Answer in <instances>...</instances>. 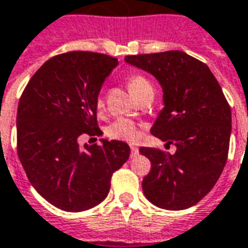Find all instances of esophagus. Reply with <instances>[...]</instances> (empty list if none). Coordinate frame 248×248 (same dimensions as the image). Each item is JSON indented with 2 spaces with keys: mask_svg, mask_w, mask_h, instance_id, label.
<instances>
[{
  "mask_svg": "<svg viewBox=\"0 0 248 248\" xmlns=\"http://www.w3.org/2000/svg\"><path fill=\"white\" fill-rule=\"evenodd\" d=\"M138 153H139V149H138L136 146H131V157L138 155Z\"/></svg>",
  "mask_w": 248,
  "mask_h": 248,
  "instance_id": "34e87169",
  "label": "esophagus"
}]
</instances>
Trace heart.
<instances>
[{
  "instance_id": "heart-1",
  "label": "heart",
  "mask_w": 248,
  "mask_h": 248,
  "mask_svg": "<svg viewBox=\"0 0 248 248\" xmlns=\"http://www.w3.org/2000/svg\"><path fill=\"white\" fill-rule=\"evenodd\" d=\"M127 83L129 91H131L138 99L142 97L146 91L153 90L151 83L144 78L143 75H129ZM97 108L98 110H101V109L104 108V98L101 97V95H99L97 99ZM106 132H108V136H109V138L120 139V140H127V142H135L136 139L140 136L139 127L136 125L134 121L128 120V119H117V120H114L112 124L108 127V131H106Z\"/></svg>"
}]
</instances>
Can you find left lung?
<instances>
[{
  "mask_svg": "<svg viewBox=\"0 0 248 248\" xmlns=\"http://www.w3.org/2000/svg\"><path fill=\"white\" fill-rule=\"evenodd\" d=\"M125 62L159 81L164 109L150 132L174 144V154L140 147L150 159L143 179L144 197L167 210H184L205 197L217 183L228 158L232 116L209 66L180 50L127 56Z\"/></svg>",
  "mask_w": 248,
  "mask_h": 248,
  "instance_id": "left-lung-1",
  "label": "left lung"
}]
</instances>
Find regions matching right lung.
I'll use <instances>...</instances> for the list:
<instances>
[{"mask_svg": "<svg viewBox=\"0 0 248 248\" xmlns=\"http://www.w3.org/2000/svg\"><path fill=\"white\" fill-rule=\"evenodd\" d=\"M117 58L69 51L47 60L28 81L17 108V154L28 180L49 203L83 212L101 203L113 172L129 157L121 140L79 146L98 135L97 99Z\"/></svg>", "mask_w": 248, "mask_h": 248, "instance_id": "1", "label": "right lung"}]
</instances>
